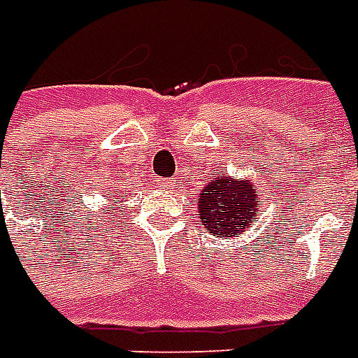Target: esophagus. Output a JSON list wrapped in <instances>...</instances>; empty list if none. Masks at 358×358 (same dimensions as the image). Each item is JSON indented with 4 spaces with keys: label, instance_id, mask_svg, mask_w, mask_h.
Instances as JSON below:
<instances>
[{
    "label": "esophagus",
    "instance_id": "obj_1",
    "mask_svg": "<svg viewBox=\"0 0 358 358\" xmlns=\"http://www.w3.org/2000/svg\"><path fill=\"white\" fill-rule=\"evenodd\" d=\"M157 186L161 187V189H171V180L159 178V180H157Z\"/></svg>",
    "mask_w": 358,
    "mask_h": 358
}]
</instances>
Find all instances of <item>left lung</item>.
<instances>
[{"label":"left lung","mask_w":358,"mask_h":358,"mask_svg":"<svg viewBox=\"0 0 358 358\" xmlns=\"http://www.w3.org/2000/svg\"><path fill=\"white\" fill-rule=\"evenodd\" d=\"M195 201L199 205L201 226L216 237H237L252 226L256 214H260L256 187L250 182L231 180L227 174L208 180Z\"/></svg>","instance_id":"1"}]
</instances>
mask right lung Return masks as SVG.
<instances>
[{
    "label": "right lung",
    "mask_w": 358,
    "mask_h": 358,
    "mask_svg": "<svg viewBox=\"0 0 358 358\" xmlns=\"http://www.w3.org/2000/svg\"><path fill=\"white\" fill-rule=\"evenodd\" d=\"M119 197H121V195H119Z\"/></svg>",
    "instance_id": "add662e5"
}]
</instances>
